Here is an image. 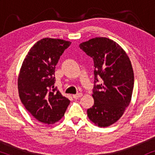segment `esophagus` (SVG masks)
I'll return each instance as SVG.
<instances>
[{
  "mask_svg": "<svg viewBox=\"0 0 155 155\" xmlns=\"http://www.w3.org/2000/svg\"><path fill=\"white\" fill-rule=\"evenodd\" d=\"M82 96V93H78V94H73V97L74 99H78L80 98V97H81Z\"/></svg>",
  "mask_w": 155,
  "mask_h": 155,
  "instance_id": "34e87169",
  "label": "esophagus"
}]
</instances>
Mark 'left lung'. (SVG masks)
Here are the masks:
<instances>
[{
    "mask_svg": "<svg viewBox=\"0 0 155 155\" xmlns=\"http://www.w3.org/2000/svg\"><path fill=\"white\" fill-rule=\"evenodd\" d=\"M80 48L94 60V105L87 116L99 127H108L123 116L131 101L134 73L126 52L119 44L106 37H95L82 42Z\"/></svg>",
    "mask_w": 155,
    "mask_h": 155,
    "instance_id": "left-lung-1",
    "label": "left lung"
}]
</instances>
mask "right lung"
<instances>
[{
  "mask_svg": "<svg viewBox=\"0 0 155 155\" xmlns=\"http://www.w3.org/2000/svg\"><path fill=\"white\" fill-rule=\"evenodd\" d=\"M71 42L44 38L29 49L18 79L19 97L39 122L54 124L64 116L70 100L54 87L56 65Z\"/></svg>",
  "mask_w": 155,
  "mask_h": 155,
  "instance_id": "obj_1",
  "label": "right lung"
}]
</instances>
